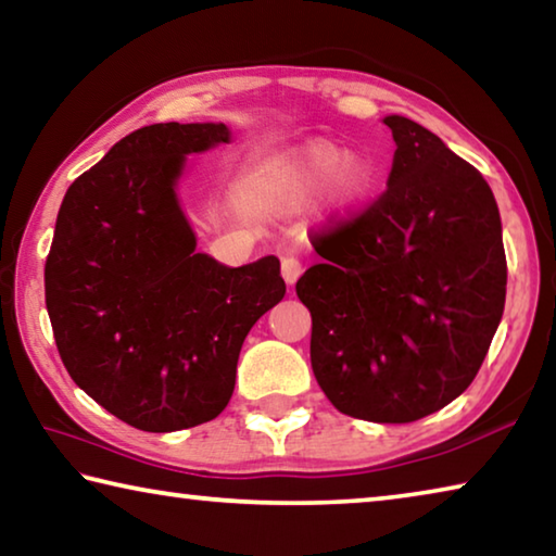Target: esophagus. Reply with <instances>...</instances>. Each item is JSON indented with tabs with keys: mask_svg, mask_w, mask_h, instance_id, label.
Returning a JSON list of instances; mask_svg holds the SVG:
<instances>
[{
	"mask_svg": "<svg viewBox=\"0 0 556 556\" xmlns=\"http://www.w3.org/2000/svg\"><path fill=\"white\" fill-rule=\"evenodd\" d=\"M281 277L289 287L296 285V279L301 277V262L296 257H285L281 260Z\"/></svg>",
	"mask_w": 556,
	"mask_h": 556,
	"instance_id": "esophagus-1",
	"label": "esophagus"
}]
</instances>
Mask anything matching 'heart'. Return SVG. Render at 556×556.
<instances>
[{"label": "heart", "mask_w": 556, "mask_h": 556, "mask_svg": "<svg viewBox=\"0 0 556 556\" xmlns=\"http://www.w3.org/2000/svg\"><path fill=\"white\" fill-rule=\"evenodd\" d=\"M378 181V164L370 156L345 152L326 139L294 147L262 168V184L287 205H304L326 188V201L338 215L361 211Z\"/></svg>", "instance_id": "1"}]
</instances>
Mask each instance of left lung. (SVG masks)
<instances>
[{
	"label": "left lung",
	"instance_id": "obj_1",
	"mask_svg": "<svg viewBox=\"0 0 556 556\" xmlns=\"http://www.w3.org/2000/svg\"><path fill=\"white\" fill-rule=\"evenodd\" d=\"M388 191L316 238L296 281L312 368L338 412L404 425L454 402L481 370L505 308L503 225L491 186L427 127L382 119Z\"/></svg>",
	"mask_w": 556,
	"mask_h": 556
}]
</instances>
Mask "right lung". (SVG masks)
Wrapping results in <instances>:
<instances>
[{
  "instance_id": "add662e5",
  "label": "right lung",
  "mask_w": 556,
  "mask_h": 556,
  "mask_svg": "<svg viewBox=\"0 0 556 556\" xmlns=\"http://www.w3.org/2000/svg\"><path fill=\"white\" fill-rule=\"evenodd\" d=\"M230 137L223 122L131 131L75 178L55 218L43 277L61 361L142 431L218 417L250 328L285 299L275 255L228 267L199 252L178 201L188 156Z\"/></svg>"
}]
</instances>
